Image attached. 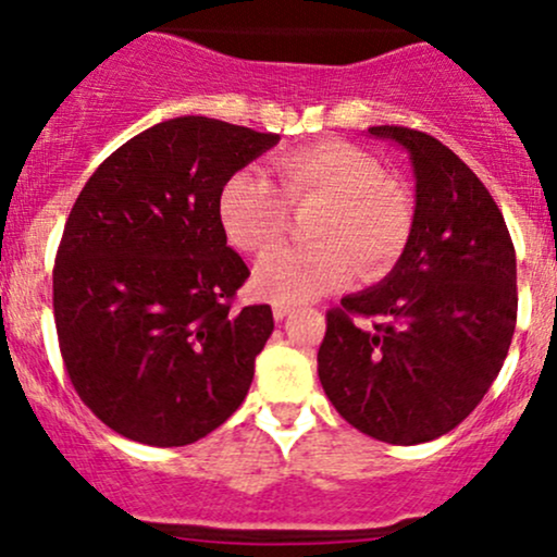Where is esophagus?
Wrapping results in <instances>:
<instances>
[{
	"instance_id": "esophagus-1",
	"label": "esophagus",
	"mask_w": 557,
	"mask_h": 557,
	"mask_svg": "<svg viewBox=\"0 0 557 557\" xmlns=\"http://www.w3.org/2000/svg\"><path fill=\"white\" fill-rule=\"evenodd\" d=\"M272 314H274V319H277V322H283V319H285L287 314H293V306H287V304H272Z\"/></svg>"
}]
</instances>
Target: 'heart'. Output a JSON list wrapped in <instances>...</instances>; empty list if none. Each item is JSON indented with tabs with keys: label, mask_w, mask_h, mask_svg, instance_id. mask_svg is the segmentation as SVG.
Returning a JSON list of instances; mask_svg holds the SVG:
<instances>
[{
	"label": "heart",
	"mask_w": 557,
	"mask_h": 557,
	"mask_svg": "<svg viewBox=\"0 0 557 557\" xmlns=\"http://www.w3.org/2000/svg\"><path fill=\"white\" fill-rule=\"evenodd\" d=\"M277 185L259 170H238L216 198L227 240L246 253H264L284 234L287 206H322L309 247L267 253L253 272V290L274 304H304L337 290L359 270L382 277L411 238V198L369 151L345 140L300 146L272 162Z\"/></svg>",
	"instance_id": "heart-1"
}]
</instances>
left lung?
Segmentation results:
<instances>
[{
    "label": "left lung",
    "instance_id": "obj_1",
    "mask_svg": "<svg viewBox=\"0 0 557 557\" xmlns=\"http://www.w3.org/2000/svg\"><path fill=\"white\" fill-rule=\"evenodd\" d=\"M408 151L411 238L382 283L327 311L319 382L350 426L389 445L430 443L484 398L516 330V251L495 198L437 138L369 127ZM354 315H380L361 331Z\"/></svg>",
    "mask_w": 557,
    "mask_h": 557
}]
</instances>
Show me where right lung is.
I'll use <instances>...</instances> for the list:
<instances>
[{
	"mask_svg": "<svg viewBox=\"0 0 557 557\" xmlns=\"http://www.w3.org/2000/svg\"><path fill=\"white\" fill-rule=\"evenodd\" d=\"M212 117L164 120L96 168L54 261V324L81 400L136 443L181 447L238 411L274 330L233 309L248 272L216 214L233 172L277 144Z\"/></svg>",
	"mask_w": 557,
	"mask_h": 557,
	"instance_id": "obj_1",
	"label": "right lung"
}]
</instances>
